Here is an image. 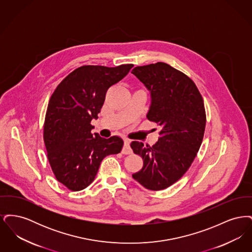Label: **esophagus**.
I'll return each instance as SVG.
<instances>
[{"label": "esophagus", "mask_w": 252, "mask_h": 252, "mask_svg": "<svg viewBox=\"0 0 252 252\" xmlns=\"http://www.w3.org/2000/svg\"><path fill=\"white\" fill-rule=\"evenodd\" d=\"M122 153L125 154V155H128V154H131L132 149L130 147V143L128 140H125V143H124V146H123V149H122Z\"/></svg>", "instance_id": "obj_1"}]
</instances>
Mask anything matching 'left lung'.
Wrapping results in <instances>:
<instances>
[{
    "label": "left lung",
    "mask_w": 252,
    "mask_h": 252,
    "mask_svg": "<svg viewBox=\"0 0 252 252\" xmlns=\"http://www.w3.org/2000/svg\"><path fill=\"white\" fill-rule=\"evenodd\" d=\"M131 72L149 91L146 117L159 127L154 145L130 144L144 160L132 178L148 190H163L187 172L199 150L206 126L203 99L192 79L166 63L138 66Z\"/></svg>",
    "instance_id": "left-lung-1"
}]
</instances>
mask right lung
Masks as SVG:
<instances>
[{
  "mask_svg": "<svg viewBox=\"0 0 252 252\" xmlns=\"http://www.w3.org/2000/svg\"><path fill=\"white\" fill-rule=\"evenodd\" d=\"M132 64L114 68L88 65L75 69L57 87L49 101L43 139L57 180L72 191H80L95 179L105 157L120 153L124 141L92 134L107 91L122 80Z\"/></svg>",
  "mask_w": 252,
  "mask_h": 252,
  "instance_id": "obj_1",
  "label": "right lung"
}]
</instances>
